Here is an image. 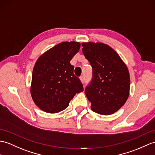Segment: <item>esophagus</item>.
Here are the masks:
<instances>
[{
    "instance_id": "1",
    "label": "esophagus",
    "mask_w": 155,
    "mask_h": 155,
    "mask_svg": "<svg viewBox=\"0 0 155 155\" xmlns=\"http://www.w3.org/2000/svg\"><path fill=\"white\" fill-rule=\"evenodd\" d=\"M80 79H81V82H84V77L83 76H81V77H80Z\"/></svg>"
}]
</instances>
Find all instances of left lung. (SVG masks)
<instances>
[{
	"instance_id": "left-lung-1",
	"label": "left lung",
	"mask_w": 155,
	"mask_h": 155,
	"mask_svg": "<svg viewBox=\"0 0 155 155\" xmlns=\"http://www.w3.org/2000/svg\"><path fill=\"white\" fill-rule=\"evenodd\" d=\"M82 53L92 67V81L85 88L91 110L110 115L123 106L129 95L130 77L126 64L109 45L82 43Z\"/></svg>"
}]
</instances>
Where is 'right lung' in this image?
<instances>
[{
  "label": "right lung",
  "mask_w": 155,
  "mask_h": 155,
  "mask_svg": "<svg viewBox=\"0 0 155 155\" xmlns=\"http://www.w3.org/2000/svg\"><path fill=\"white\" fill-rule=\"evenodd\" d=\"M80 48L78 42H61L37 60L32 72L30 92L34 103L41 110L59 112L67 108L76 93L84 91L70 63Z\"/></svg>",
  "instance_id": "add662e5"
}]
</instances>
